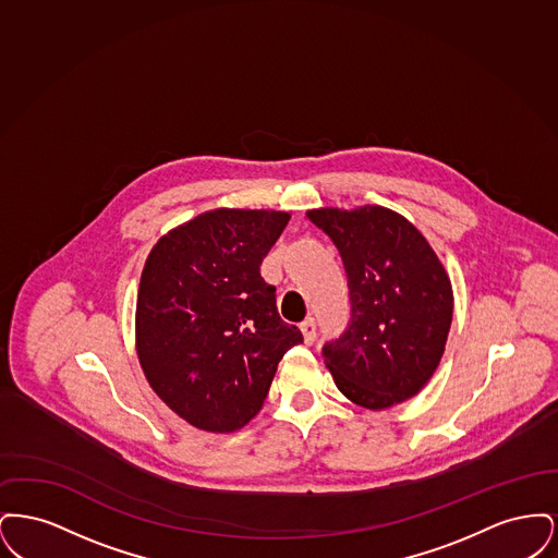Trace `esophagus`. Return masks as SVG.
I'll return each mask as SVG.
<instances>
[{
  "instance_id": "obj_1",
  "label": "esophagus",
  "mask_w": 558,
  "mask_h": 558,
  "mask_svg": "<svg viewBox=\"0 0 558 558\" xmlns=\"http://www.w3.org/2000/svg\"><path fill=\"white\" fill-rule=\"evenodd\" d=\"M299 328H301V332H303V341H305L307 345H312V343L316 341V322H314V318L303 319V322L299 324Z\"/></svg>"
}]
</instances>
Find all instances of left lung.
Here are the masks:
<instances>
[{"mask_svg": "<svg viewBox=\"0 0 558 558\" xmlns=\"http://www.w3.org/2000/svg\"><path fill=\"white\" fill-rule=\"evenodd\" d=\"M307 217L345 266L351 322L322 349L335 385L366 410L414 398L446 351L453 314L446 267L418 228L387 207H324Z\"/></svg>", "mask_w": 558, "mask_h": 558, "instance_id": "8db88e82", "label": "left lung"}]
</instances>
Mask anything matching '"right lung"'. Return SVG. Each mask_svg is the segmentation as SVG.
<instances>
[{"instance_id":"add662e5","label":"right lung","mask_w":558,"mask_h":558,"mask_svg":"<svg viewBox=\"0 0 558 558\" xmlns=\"http://www.w3.org/2000/svg\"><path fill=\"white\" fill-rule=\"evenodd\" d=\"M291 213L213 209L169 230L140 278L135 351L153 391L201 430L257 416L278 362L303 343L276 310L262 262Z\"/></svg>"}]
</instances>
